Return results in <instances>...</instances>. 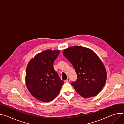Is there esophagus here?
<instances>
[{"instance_id": "obj_1", "label": "esophagus", "mask_w": 124, "mask_h": 124, "mask_svg": "<svg viewBox=\"0 0 124 124\" xmlns=\"http://www.w3.org/2000/svg\"><path fill=\"white\" fill-rule=\"evenodd\" d=\"M70 78H67L66 80H65V82H66V83H67V82H70Z\"/></svg>"}]
</instances>
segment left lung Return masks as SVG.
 Wrapping results in <instances>:
<instances>
[{
    "label": "left lung",
    "mask_w": 124,
    "mask_h": 124,
    "mask_svg": "<svg viewBox=\"0 0 124 124\" xmlns=\"http://www.w3.org/2000/svg\"><path fill=\"white\" fill-rule=\"evenodd\" d=\"M63 54L77 73V80L71 83L76 92L85 98L98 95L107 78L105 68L99 56L92 50L80 46L65 49Z\"/></svg>",
    "instance_id": "left-lung-1"
}]
</instances>
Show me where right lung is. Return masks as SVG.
Listing matches in <instances>:
<instances>
[{
    "label": "right lung",
    "instance_id": "right-lung-1",
    "mask_svg": "<svg viewBox=\"0 0 124 124\" xmlns=\"http://www.w3.org/2000/svg\"><path fill=\"white\" fill-rule=\"evenodd\" d=\"M59 53V50H46L35 55L27 64L26 86L30 94L39 101L54 100L64 83L53 66Z\"/></svg>",
    "mask_w": 124,
    "mask_h": 124
}]
</instances>
